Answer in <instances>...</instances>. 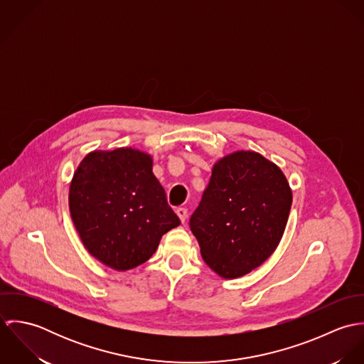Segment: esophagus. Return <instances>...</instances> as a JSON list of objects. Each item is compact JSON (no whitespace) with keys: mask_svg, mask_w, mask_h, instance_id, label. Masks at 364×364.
<instances>
[{"mask_svg":"<svg viewBox=\"0 0 364 364\" xmlns=\"http://www.w3.org/2000/svg\"><path fill=\"white\" fill-rule=\"evenodd\" d=\"M176 214H178V217L181 218V221L185 223V220H186V217H188V210L185 208H176Z\"/></svg>","mask_w":364,"mask_h":364,"instance_id":"1","label":"esophagus"}]
</instances>
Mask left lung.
<instances>
[{"label": "left lung", "instance_id": "1", "mask_svg": "<svg viewBox=\"0 0 364 364\" xmlns=\"http://www.w3.org/2000/svg\"><path fill=\"white\" fill-rule=\"evenodd\" d=\"M282 169L255 151H237L213 166L189 225L202 258L224 279L257 269L277 248L291 208Z\"/></svg>", "mask_w": 364, "mask_h": 364}]
</instances>
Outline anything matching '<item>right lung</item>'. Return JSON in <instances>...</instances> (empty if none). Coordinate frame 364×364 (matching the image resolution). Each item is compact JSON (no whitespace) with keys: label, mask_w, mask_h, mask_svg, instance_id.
<instances>
[{"label":"right lung","mask_w":364,"mask_h":364,"mask_svg":"<svg viewBox=\"0 0 364 364\" xmlns=\"http://www.w3.org/2000/svg\"><path fill=\"white\" fill-rule=\"evenodd\" d=\"M68 205L84 247L116 270L150 259L161 237L181 224L151 156L133 149L85 156L70 183Z\"/></svg>","instance_id":"add662e5"}]
</instances>
